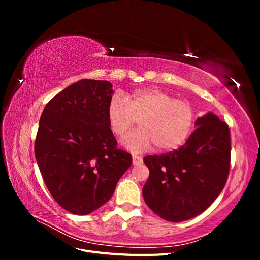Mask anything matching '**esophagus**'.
Listing matches in <instances>:
<instances>
[{"label":"esophagus","mask_w":260,"mask_h":260,"mask_svg":"<svg viewBox=\"0 0 260 260\" xmlns=\"http://www.w3.org/2000/svg\"><path fill=\"white\" fill-rule=\"evenodd\" d=\"M142 161H143V159H142V157H141V156H138V155H133L132 156V162H133V165L142 164Z\"/></svg>","instance_id":"34e87169"}]
</instances>
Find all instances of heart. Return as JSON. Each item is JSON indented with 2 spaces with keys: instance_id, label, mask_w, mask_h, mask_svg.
Wrapping results in <instances>:
<instances>
[{
  "instance_id": "heart-1",
  "label": "heart",
  "mask_w": 260,
  "mask_h": 260,
  "mask_svg": "<svg viewBox=\"0 0 260 260\" xmlns=\"http://www.w3.org/2000/svg\"><path fill=\"white\" fill-rule=\"evenodd\" d=\"M108 122L116 136H123L139 119L140 128L127 133L122 144L143 152L154 144L172 151L191 135L196 119L194 106L159 89H141L127 96L116 93L107 107Z\"/></svg>"
}]
</instances>
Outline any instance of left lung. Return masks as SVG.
I'll use <instances>...</instances> for the list:
<instances>
[{"label": "left lung", "instance_id": "obj_1", "mask_svg": "<svg viewBox=\"0 0 260 260\" xmlns=\"http://www.w3.org/2000/svg\"><path fill=\"white\" fill-rule=\"evenodd\" d=\"M184 145L143 161L149 177L143 186L146 205L170 222H181L205 211L226 183L231 161L230 130L208 113Z\"/></svg>", "mask_w": 260, "mask_h": 260}]
</instances>
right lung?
I'll return each mask as SVG.
<instances>
[{
	"label": "right lung",
	"instance_id": "add662e5",
	"mask_svg": "<svg viewBox=\"0 0 260 260\" xmlns=\"http://www.w3.org/2000/svg\"><path fill=\"white\" fill-rule=\"evenodd\" d=\"M112 86L105 80L77 81L45 105L39 121V169L55 202L75 215H89L111 200L132 164L109 128Z\"/></svg>",
	"mask_w": 260,
	"mask_h": 260
}]
</instances>
